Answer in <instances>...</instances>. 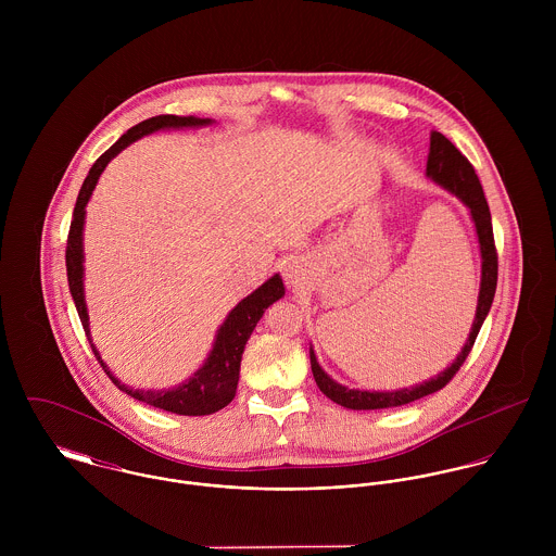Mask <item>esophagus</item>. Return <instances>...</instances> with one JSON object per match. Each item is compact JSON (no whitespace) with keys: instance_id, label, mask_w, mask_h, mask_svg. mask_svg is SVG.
<instances>
[{"instance_id":"obj_1","label":"esophagus","mask_w":556,"mask_h":556,"mask_svg":"<svg viewBox=\"0 0 556 556\" xmlns=\"http://www.w3.org/2000/svg\"><path fill=\"white\" fill-rule=\"evenodd\" d=\"M282 271H285V276H287V280H289V282H298V269H295V265L285 263Z\"/></svg>"}]
</instances>
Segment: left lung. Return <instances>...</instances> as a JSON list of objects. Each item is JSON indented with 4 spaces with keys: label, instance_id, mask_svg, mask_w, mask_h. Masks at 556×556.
<instances>
[{
    "label": "left lung",
    "instance_id": "left-lung-1",
    "mask_svg": "<svg viewBox=\"0 0 556 556\" xmlns=\"http://www.w3.org/2000/svg\"><path fill=\"white\" fill-rule=\"evenodd\" d=\"M426 175L456 194L471 212V218L476 223L477 239H479V252H481V285H479V298H477L476 320L471 327V333L458 353V357L447 366L443 372L437 377L413 386V388H402L396 392H368V390H349L333 381L320 366H318L317 355L311 349V366L313 375L317 381L318 390L333 400L336 404L353 410H375V408H392V406H402L408 402H415L419 397L430 396L439 390H443L454 375L460 370L465 359L469 357L473 344H476L477 333L481 329V323L488 317L494 291H496V276H498V256L494 248V236H492V218L490 210L481 190V184L477 179L476 168L469 160L460 154V150L441 132L430 135V154H428V164H426Z\"/></svg>",
    "mask_w": 556,
    "mask_h": 556
}]
</instances>
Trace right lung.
Listing matches in <instances>:
<instances>
[{"label":"right lung","mask_w":556,"mask_h":556,"mask_svg":"<svg viewBox=\"0 0 556 556\" xmlns=\"http://www.w3.org/2000/svg\"><path fill=\"white\" fill-rule=\"evenodd\" d=\"M210 124H212L210 117L203 119V117H194V115H188V117L156 115V117H150V119L132 126L126 135H122L119 141L113 143L89 168V173L80 186L79 197H77L71 233H68V245H66L68 287H71L85 336H87L91 351H93L96 359L100 362L102 370L128 396L137 397L150 406H156V408L168 410V413H177V415H212V413L225 408L236 397L243 346H245L252 329L263 317V313L285 295L282 278L278 274H274L267 282H263L256 291H252L248 298H243L239 302L238 306L229 313V317L225 318V323L220 325L205 364L188 381H184L175 388H168V390H132L111 375V370L102 362V357L89 336V317H87L85 291H83V261H85V256H83V225H85L87 201H89L102 170L124 148H128L130 143H135L137 139H141L146 135H152V132L164 130V128H199V126H210Z\"/></svg>","instance_id":"1"}]
</instances>
